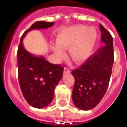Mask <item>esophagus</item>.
Returning a JSON list of instances; mask_svg holds the SVG:
<instances>
[{"label":"esophagus","instance_id":"34e87169","mask_svg":"<svg viewBox=\"0 0 127 127\" xmlns=\"http://www.w3.org/2000/svg\"><path fill=\"white\" fill-rule=\"evenodd\" d=\"M70 73V70L67 67H64V73Z\"/></svg>","mask_w":127,"mask_h":127}]
</instances>
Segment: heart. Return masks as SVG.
Segmentation results:
<instances>
[{
    "mask_svg": "<svg viewBox=\"0 0 127 127\" xmlns=\"http://www.w3.org/2000/svg\"><path fill=\"white\" fill-rule=\"evenodd\" d=\"M97 36V31L94 27L70 26L58 33L56 38L58 45L53 47V51L58 59H63L65 56L63 49H69L71 58L76 63H81L91 56Z\"/></svg>",
    "mask_w": 127,
    "mask_h": 127,
    "instance_id": "b5f03b06",
    "label": "heart"
}]
</instances>
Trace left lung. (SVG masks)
Segmentation results:
<instances>
[{
	"label": "left lung",
	"mask_w": 127,
	"mask_h": 127,
	"mask_svg": "<svg viewBox=\"0 0 127 127\" xmlns=\"http://www.w3.org/2000/svg\"><path fill=\"white\" fill-rule=\"evenodd\" d=\"M101 41L105 43L81 66L72 71L75 84L72 99L75 105L82 110L96 107L106 93L114 61L113 38L99 24Z\"/></svg>",
	"instance_id": "1"
}]
</instances>
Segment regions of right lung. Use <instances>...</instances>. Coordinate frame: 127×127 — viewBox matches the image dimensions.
Masks as SVG:
<instances>
[{
	"mask_svg": "<svg viewBox=\"0 0 127 127\" xmlns=\"http://www.w3.org/2000/svg\"><path fill=\"white\" fill-rule=\"evenodd\" d=\"M54 22H36L24 32L18 47V80L24 98L32 107L43 108L52 102L54 88L61 80L64 68L61 64H54L43 56H35L26 51L23 39L28 32L34 29L50 28Z\"/></svg>",
	"mask_w": 127,
	"mask_h": 127,
	"instance_id": "add662e5",
	"label": "right lung"
}]
</instances>
